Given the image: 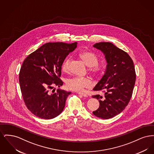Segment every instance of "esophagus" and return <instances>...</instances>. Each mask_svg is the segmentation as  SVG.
I'll return each instance as SVG.
<instances>
[{"label":"esophagus","mask_w":154,"mask_h":154,"mask_svg":"<svg viewBox=\"0 0 154 154\" xmlns=\"http://www.w3.org/2000/svg\"><path fill=\"white\" fill-rule=\"evenodd\" d=\"M77 94H78L79 95H80L84 96V97H88V95H87V94H84V93H82V92H77Z\"/></svg>","instance_id":"1"}]
</instances>
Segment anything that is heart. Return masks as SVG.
I'll return each instance as SVG.
<instances>
[{"instance_id":"heart-1","label":"heart","mask_w":154,"mask_h":154,"mask_svg":"<svg viewBox=\"0 0 154 154\" xmlns=\"http://www.w3.org/2000/svg\"><path fill=\"white\" fill-rule=\"evenodd\" d=\"M79 58L84 62L88 67L89 73L94 76L98 77L102 73L104 67L102 65L98 63V58L95 54L92 52L83 51L79 54ZM70 60L66 58L62 65V70L63 72H67ZM67 88L75 91H82L84 88H91L92 83L87 77H72L65 80Z\"/></svg>"}]
</instances>
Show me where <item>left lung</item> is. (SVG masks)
Returning a JSON list of instances; mask_svg holds the SVG:
<instances>
[{"label": "left lung", "mask_w": 154, "mask_h": 154, "mask_svg": "<svg viewBox=\"0 0 154 154\" xmlns=\"http://www.w3.org/2000/svg\"><path fill=\"white\" fill-rule=\"evenodd\" d=\"M102 51L107 62L106 73L94 88L104 93V99L100 95L92 97L99 99L100 106L93 114L104 119L121 113L131 99L136 81L134 63L127 52L110 42H100L93 45Z\"/></svg>", "instance_id": "left-lung-1"}]
</instances>
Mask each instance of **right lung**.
Wrapping results in <instances>:
<instances>
[{
  "mask_svg": "<svg viewBox=\"0 0 154 154\" xmlns=\"http://www.w3.org/2000/svg\"><path fill=\"white\" fill-rule=\"evenodd\" d=\"M77 43H48L29 54L23 62L19 73L22 98L30 111L37 117L49 119L56 117L63 110L66 99L71 92L60 87L62 63Z\"/></svg>",
  "mask_w": 154,
  "mask_h": 154,
  "instance_id": "add662e5",
  "label": "right lung"
}]
</instances>
